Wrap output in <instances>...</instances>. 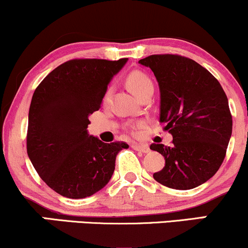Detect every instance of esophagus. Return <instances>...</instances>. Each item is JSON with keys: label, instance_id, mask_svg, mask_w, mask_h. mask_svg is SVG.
Wrapping results in <instances>:
<instances>
[{"label": "esophagus", "instance_id": "esophagus-1", "mask_svg": "<svg viewBox=\"0 0 248 248\" xmlns=\"http://www.w3.org/2000/svg\"><path fill=\"white\" fill-rule=\"evenodd\" d=\"M132 147H133V149L138 150V152H141V153H149V152H150L149 147H148L147 144H139V143H134Z\"/></svg>", "mask_w": 248, "mask_h": 248}]
</instances>
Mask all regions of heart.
<instances>
[{
    "label": "heart",
    "mask_w": 248,
    "mask_h": 248,
    "mask_svg": "<svg viewBox=\"0 0 248 248\" xmlns=\"http://www.w3.org/2000/svg\"><path fill=\"white\" fill-rule=\"evenodd\" d=\"M127 86L139 98H141L144 93L149 92V91H154L153 80L149 78V76L141 72V71H133L127 77ZM110 92H112V87H109L107 90L106 94H105V99H107L109 96ZM138 127H141V124H139Z\"/></svg>",
    "instance_id": "heart-1"
}]
</instances>
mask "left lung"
Returning a JSON list of instances; mask_svg holds the SVG:
<instances>
[{"label":"left lung","mask_w":248,"mask_h":248,"mask_svg":"<svg viewBox=\"0 0 248 248\" xmlns=\"http://www.w3.org/2000/svg\"><path fill=\"white\" fill-rule=\"evenodd\" d=\"M139 62L157 79L160 121L172 135L170 147L150 146L166 160L154 178L177 190L205 183L223 163L232 134V115L223 87L205 67L184 56L152 55Z\"/></svg>","instance_id":"obj_1"}]
</instances>
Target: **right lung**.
Returning <instances> with one entry per match:
<instances>
[{
	"mask_svg": "<svg viewBox=\"0 0 248 248\" xmlns=\"http://www.w3.org/2000/svg\"><path fill=\"white\" fill-rule=\"evenodd\" d=\"M80 58L62 62L43 79L31 99L27 152L43 181L57 193L79 199L109 182L126 142L104 143L87 134L112 77L126 64Z\"/></svg>",
	"mask_w": 248,
	"mask_h": 248,
	"instance_id": "obj_1",
	"label": "right lung"
}]
</instances>
